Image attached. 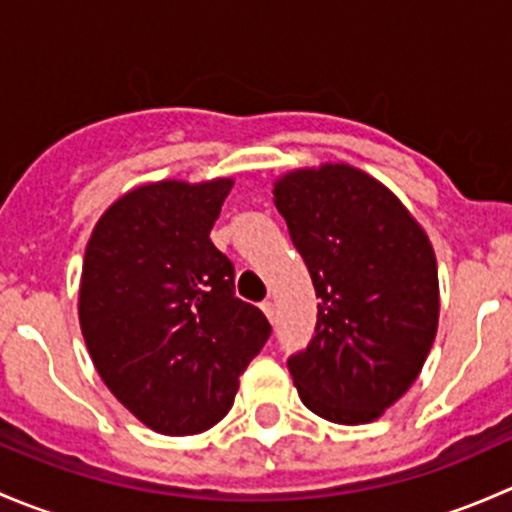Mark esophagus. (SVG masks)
<instances>
[{
	"mask_svg": "<svg viewBox=\"0 0 512 512\" xmlns=\"http://www.w3.org/2000/svg\"><path fill=\"white\" fill-rule=\"evenodd\" d=\"M260 309L265 312V317L270 319V322H275V304H272V299H265V302L260 304Z\"/></svg>",
	"mask_w": 512,
	"mask_h": 512,
	"instance_id": "obj_1",
	"label": "esophagus"
}]
</instances>
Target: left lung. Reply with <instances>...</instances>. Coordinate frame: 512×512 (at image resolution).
<instances>
[{
  "mask_svg": "<svg viewBox=\"0 0 512 512\" xmlns=\"http://www.w3.org/2000/svg\"><path fill=\"white\" fill-rule=\"evenodd\" d=\"M272 193L319 297L312 342L287 361L299 399L344 426L376 421L436 339L431 240L384 183L349 163L289 170Z\"/></svg>",
  "mask_w": 512,
  "mask_h": 512,
  "instance_id": "1",
  "label": "left lung"
}]
</instances>
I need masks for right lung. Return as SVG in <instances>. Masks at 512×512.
I'll list each match as a JSON object with an SVG mask.
<instances>
[{"label":"right lung","instance_id":"right-lung-1","mask_svg":"<svg viewBox=\"0 0 512 512\" xmlns=\"http://www.w3.org/2000/svg\"><path fill=\"white\" fill-rule=\"evenodd\" d=\"M232 178L158 180L98 218L79 322L98 376L163 436H193L232 409L240 374L272 327L235 297L232 262L210 240Z\"/></svg>","mask_w":512,"mask_h":512}]
</instances>
